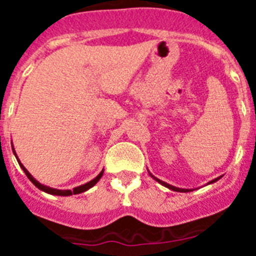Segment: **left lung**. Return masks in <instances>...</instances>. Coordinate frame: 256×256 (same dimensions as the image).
Wrapping results in <instances>:
<instances>
[{"label":"left lung","instance_id":"obj_1","mask_svg":"<svg viewBox=\"0 0 256 256\" xmlns=\"http://www.w3.org/2000/svg\"><path fill=\"white\" fill-rule=\"evenodd\" d=\"M151 177H152V178H154V180H158V182H159V183H162V186H165V187H168V188L173 190V191H177V192H190V191H192V190H184V188H178V187H174V186H172V184H168V183H165V182H162V180H158V178H155V177H154V176H151ZM220 180V177L216 178V180H212V182H209V183H212V182H216V180Z\"/></svg>","mask_w":256,"mask_h":256}]
</instances>
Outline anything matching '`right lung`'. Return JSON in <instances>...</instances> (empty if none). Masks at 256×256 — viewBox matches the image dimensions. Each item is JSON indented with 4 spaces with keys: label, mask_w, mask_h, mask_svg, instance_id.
Masks as SVG:
<instances>
[{
    "label": "right lung",
    "mask_w": 256,
    "mask_h": 256,
    "mask_svg": "<svg viewBox=\"0 0 256 256\" xmlns=\"http://www.w3.org/2000/svg\"><path fill=\"white\" fill-rule=\"evenodd\" d=\"M14 150V148H12ZM14 154H15V151H14ZM15 156H16V154H15ZM18 162H19V165L22 166V169L24 170V173L26 174V177L29 178V180H30L33 184H34L36 187H38L40 190H42V191L47 192V194H51V195H58V196H70V195H76V194H80V192H84L87 191L88 188H91V187H94V184H96L98 180H100V178L102 177V174H104V170L101 172L98 176H97L94 180H92L91 182H88L86 183V184H82V186H79V187H76V188L73 190V191H70V190H55V188H51V187H47V186H44V184H40L38 180H36L34 178L32 177V174L29 173L28 170H26V168H24V165L22 164V162H19V159H18Z\"/></svg>",
    "instance_id": "1"
}]
</instances>
